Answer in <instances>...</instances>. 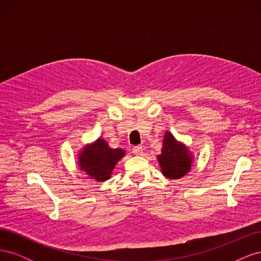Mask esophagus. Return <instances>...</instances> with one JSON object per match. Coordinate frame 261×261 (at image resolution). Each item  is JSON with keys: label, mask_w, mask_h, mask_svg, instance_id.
<instances>
[{"label": "esophagus", "mask_w": 261, "mask_h": 261, "mask_svg": "<svg viewBox=\"0 0 261 261\" xmlns=\"http://www.w3.org/2000/svg\"><path fill=\"white\" fill-rule=\"evenodd\" d=\"M143 151H144V148L141 146H135L133 148V152L137 154V155H141L143 154Z\"/></svg>", "instance_id": "34e87169"}]
</instances>
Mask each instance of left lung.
Masks as SVG:
<instances>
[{"mask_svg": "<svg viewBox=\"0 0 261 261\" xmlns=\"http://www.w3.org/2000/svg\"><path fill=\"white\" fill-rule=\"evenodd\" d=\"M163 174L176 179L184 176L192 167V158L185 146L178 144L172 134L165 133L161 154L158 156Z\"/></svg>", "mask_w": 261, "mask_h": 261, "instance_id": "8db88e82", "label": "left lung"}]
</instances>
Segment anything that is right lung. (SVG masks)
<instances>
[{
	"instance_id": "1",
	"label": "right lung",
	"mask_w": 261,
	"mask_h": 261,
	"mask_svg": "<svg viewBox=\"0 0 261 261\" xmlns=\"http://www.w3.org/2000/svg\"><path fill=\"white\" fill-rule=\"evenodd\" d=\"M124 154V150L111 149L103 139H98L84 150L80 165L90 177L102 181L110 177L115 164Z\"/></svg>"
}]
</instances>
